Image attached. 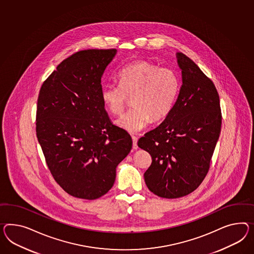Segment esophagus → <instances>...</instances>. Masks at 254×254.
Returning <instances> with one entry per match:
<instances>
[{"label": "esophagus", "mask_w": 254, "mask_h": 254, "mask_svg": "<svg viewBox=\"0 0 254 254\" xmlns=\"http://www.w3.org/2000/svg\"><path fill=\"white\" fill-rule=\"evenodd\" d=\"M132 139V148L134 150H136L138 148V145H137V138L135 136H131Z\"/></svg>", "instance_id": "obj_1"}]
</instances>
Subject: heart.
<instances>
[{"label": "heart", "instance_id": "heart-1", "mask_svg": "<svg viewBox=\"0 0 254 254\" xmlns=\"http://www.w3.org/2000/svg\"><path fill=\"white\" fill-rule=\"evenodd\" d=\"M118 78L119 85H106L101 89V100L107 111L120 115L128 98H132L133 109L116 122L122 129L137 133L152 120L161 121L172 111L180 90V79L172 68L139 61L124 68Z\"/></svg>", "mask_w": 254, "mask_h": 254}]
</instances>
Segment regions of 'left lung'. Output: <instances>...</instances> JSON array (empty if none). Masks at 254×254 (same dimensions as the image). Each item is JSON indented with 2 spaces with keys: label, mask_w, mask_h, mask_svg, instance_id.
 <instances>
[{
  "label": "left lung",
  "mask_w": 254,
  "mask_h": 254,
  "mask_svg": "<svg viewBox=\"0 0 254 254\" xmlns=\"http://www.w3.org/2000/svg\"><path fill=\"white\" fill-rule=\"evenodd\" d=\"M182 84L172 111L139 139L152 156L144 182L156 195H188L202 183L221 130L219 96L214 83L190 59L176 53Z\"/></svg>",
  "instance_id": "8db88e82"
}]
</instances>
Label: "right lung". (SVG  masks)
I'll return each mask as SVG.
<instances>
[{
  "label": "right lung",
  "instance_id": "obj_1",
  "mask_svg": "<svg viewBox=\"0 0 254 254\" xmlns=\"http://www.w3.org/2000/svg\"><path fill=\"white\" fill-rule=\"evenodd\" d=\"M117 50H87L63 61L40 88L37 137L54 180L70 195L106 194L132 141L113 125L101 100V78Z\"/></svg>",
  "mask_w": 254,
  "mask_h": 254
}]
</instances>
